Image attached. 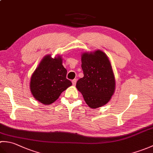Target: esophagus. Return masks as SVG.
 <instances>
[{
    "mask_svg": "<svg viewBox=\"0 0 153 153\" xmlns=\"http://www.w3.org/2000/svg\"><path fill=\"white\" fill-rule=\"evenodd\" d=\"M76 82H77V79H74L72 80V84H73L74 85H76Z\"/></svg>",
    "mask_w": 153,
    "mask_h": 153,
    "instance_id": "esophagus-1",
    "label": "esophagus"
}]
</instances>
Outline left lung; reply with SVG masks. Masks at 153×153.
I'll use <instances>...</instances> for the list:
<instances>
[{
    "label": "left lung",
    "mask_w": 153,
    "mask_h": 153,
    "mask_svg": "<svg viewBox=\"0 0 153 153\" xmlns=\"http://www.w3.org/2000/svg\"><path fill=\"white\" fill-rule=\"evenodd\" d=\"M84 76L77 82L76 88L91 108L105 105L116 88L115 77L108 56L100 50L82 54Z\"/></svg>",
    "instance_id": "1"
}]
</instances>
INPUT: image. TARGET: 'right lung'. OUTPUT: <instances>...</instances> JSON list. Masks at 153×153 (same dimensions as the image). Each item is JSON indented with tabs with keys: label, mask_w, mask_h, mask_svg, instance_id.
<instances>
[{
	"label": "right lung",
	"mask_w": 153,
	"mask_h": 153,
	"mask_svg": "<svg viewBox=\"0 0 153 153\" xmlns=\"http://www.w3.org/2000/svg\"><path fill=\"white\" fill-rule=\"evenodd\" d=\"M66 74L61 56H45L31 75L30 87L32 95L43 105H51L72 85L66 79Z\"/></svg>",
	"instance_id": "right-lung-1"
}]
</instances>
